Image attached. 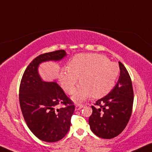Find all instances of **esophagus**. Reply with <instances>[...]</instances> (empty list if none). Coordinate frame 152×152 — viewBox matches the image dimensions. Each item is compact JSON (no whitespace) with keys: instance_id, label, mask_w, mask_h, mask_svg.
<instances>
[{"instance_id":"obj_1","label":"esophagus","mask_w":152,"mask_h":152,"mask_svg":"<svg viewBox=\"0 0 152 152\" xmlns=\"http://www.w3.org/2000/svg\"><path fill=\"white\" fill-rule=\"evenodd\" d=\"M83 107H84L83 105H81V104H77L76 106H75V109H76L77 110H80V109H81L82 108H83Z\"/></svg>"}]
</instances>
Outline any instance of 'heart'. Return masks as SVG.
Instances as JSON below:
<instances>
[{"mask_svg":"<svg viewBox=\"0 0 152 152\" xmlns=\"http://www.w3.org/2000/svg\"><path fill=\"white\" fill-rule=\"evenodd\" d=\"M120 67L98 53L77 54L71 59L67 68L61 70L59 79L65 92L71 94L80 77L81 83L75 89L72 99L81 102L91 94L94 98L106 95L113 89L118 77Z\"/></svg>","mask_w":152,"mask_h":152,"instance_id":"obj_1","label":"heart"}]
</instances>
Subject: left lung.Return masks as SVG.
I'll return each instance as SVG.
<instances>
[{
	"label": "left lung",
	"instance_id": "obj_1",
	"mask_svg": "<svg viewBox=\"0 0 152 152\" xmlns=\"http://www.w3.org/2000/svg\"><path fill=\"white\" fill-rule=\"evenodd\" d=\"M121 73L117 83L106 96L92 106L89 124L93 133L104 139H111L121 134L132 113L134 94L129 73L119 62Z\"/></svg>",
	"mask_w": 152,
	"mask_h": 152
}]
</instances>
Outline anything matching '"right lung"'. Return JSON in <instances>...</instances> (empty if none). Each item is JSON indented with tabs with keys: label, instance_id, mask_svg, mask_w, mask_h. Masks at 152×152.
I'll return each instance as SVG.
<instances>
[{
	"label": "right lung",
	"instance_id": "1",
	"mask_svg": "<svg viewBox=\"0 0 152 152\" xmlns=\"http://www.w3.org/2000/svg\"><path fill=\"white\" fill-rule=\"evenodd\" d=\"M66 56L64 50H59L37 56L27 66L20 83L19 99L24 121L44 142H55L66 135L75 106L57 82L41 77L39 67L44 62L61 61ZM60 104L64 106L58 108Z\"/></svg>",
	"mask_w": 152,
	"mask_h": 152
}]
</instances>
